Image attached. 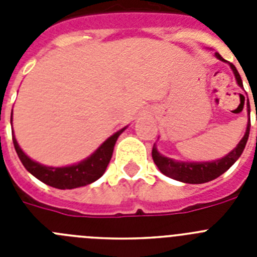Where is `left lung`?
I'll return each instance as SVG.
<instances>
[{
	"mask_svg": "<svg viewBox=\"0 0 257 257\" xmlns=\"http://www.w3.org/2000/svg\"><path fill=\"white\" fill-rule=\"evenodd\" d=\"M217 59L222 61H226L222 59L219 52L215 54ZM230 68L234 72L235 79H237L238 85L240 87H243L242 79H240L239 73H238L237 68L234 65L229 63ZM248 114H249V105H248ZM249 127H251V122L248 119L247 123V130L244 136L242 138L239 143H238L237 148H234L229 154H226L224 158L217 161H211V162H178L171 158L162 156L158 153L157 148L153 145L152 149V157H153L154 163L157 167L160 169V171L163 175L169 176V178L175 179V180L181 181V183H188V184H202V183H208V181L213 180V179L219 178L220 175H222L226 170H229L231 166L234 165L235 161L238 160L243 152L246 143L248 140L249 135Z\"/></svg>",
	"mask_w": 257,
	"mask_h": 257,
	"instance_id": "8db88e82",
	"label": "left lung"
}]
</instances>
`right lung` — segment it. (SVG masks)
I'll return each instance as SVG.
<instances>
[{
  "instance_id": "right-lung-1",
  "label": "right lung",
  "mask_w": 257,
  "mask_h": 257,
  "mask_svg": "<svg viewBox=\"0 0 257 257\" xmlns=\"http://www.w3.org/2000/svg\"><path fill=\"white\" fill-rule=\"evenodd\" d=\"M124 128L119 130L114 135L110 136L108 140H105L99 147V149L88 158H86L85 161L77 163V165L68 166V167H47V166L32 161L20 149L19 144L14 136V131L13 143L23 166L38 180L47 184L50 187L58 188V189H73V188L85 187V185H88V184L94 183L95 180L101 178V175L105 172L109 161L112 158L113 149H114V144L117 142L118 136L123 133Z\"/></svg>"
}]
</instances>
